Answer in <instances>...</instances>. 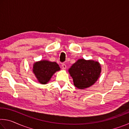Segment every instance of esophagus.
<instances>
[{
	"label": "esophagus",
	"mask_w": 129,
	"mask_h": 129,
	"mask_svg": "<svg viewBox=\"0 0 129 129\" xmlns=\"http://www.w3.org/2000/svg\"><path fill=\"white\" fill-rule=\"evenodd\" d=\"M61 66H62V69H66V68H67V65H65V64H62Z\"/></svg>",
	"instance_id": "34e87169"
}]
</instances>
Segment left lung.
<instances>
[{
  "label": "left lung",
  "instance_id": "left-lung-1",
  "mask_svg": "<svg viewBox=\"0 0 129 129\" xmlns=\"http://www.w3.org/2000/svg\"><path fill=\"white\" fill-rule=\"evenodd\" d=\"M76 88L85 89L92 86L99 79L101 72L99 62L80 58L68 69Z\"/></svg>",
  "mask_w": 129,
  "mask_h": 129
}]
</instances>
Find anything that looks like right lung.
Returning a JSON list of instances; mask_svg holds the SVG:
<instances>
[{
	"label": "right lung",
	"instance_id": "right-lung-1",
	"mask_svg": "<svg viewBox=\"0 0 129 129\" xmlns=\"http://www.w3.org/2000/svg\"><path fill=\"white\" fill-rule=\"evenodd\" d=\"M60 68L56 62L43 60L34 64L32 71L37 80L41 84H47L56 72L59 71Z\"/></svg>",
	"mask_w": 129,
	"mask_h": 129
}]
</instances>
